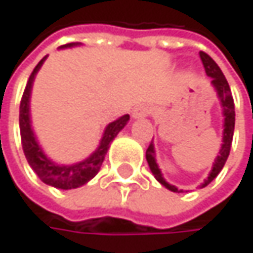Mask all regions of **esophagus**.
<instances>
[{"label":"esophagus","mask_w":253,"mask_h":253,"mask_svg":"<svg viewBox=\"0 0 253 253\" xmlns=\"http://www.w3.org/2000/svg\"><path fill=\"white\" fill-rule=\"evenodd\" d=\"M150 112H152L150 107H147V106H138V107L134 109L132 116H134L135 119H138V118H146V116L150 115Z\"/></svg>","instance_id":"34e87169"}]
</instances>
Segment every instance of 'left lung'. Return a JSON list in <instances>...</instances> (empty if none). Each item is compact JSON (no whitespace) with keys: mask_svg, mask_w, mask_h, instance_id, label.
<instances>
[{"mask_svg":"<svg viewBox=\"0 0 253 253\" xmlns=\"http://www.w3.org/2000/svg\"><path fill=\"white\" fill-rule=\"evenodd\" d=\"M200 60L203 63L205 67V72L208 76H211V84L213 85L216 94H218V98L221 101V107H222V115H224V131H222V144H221V149H219V153L213 162V167H212V171L209 172L208 178L202 183L200 189L202 187H206L219 172L221 169L224 168L225 162H227V158L230 155V149H231V141H233V134H234V118H236V113H234V101H233V95H231V91H230V85L224 76V73L221 72L219 66L212 60L211 56H208L206 53L200 51ZM146 159H147V164L150 167V171L153 172L155 178L162 184L165 186L168 190L171 191H181L178 190L175 186L169 184L165 181V178L162 177V172L156 164V152H155V144H153V140L152 143L149 144L147 150H146Z\"/></svg>","mask_w":253,"mask_h":253,"instance_id":"left-lung-1","label":"left lung"}]
</instances>
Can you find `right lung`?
<instances>
[{
	"label": "right lung",
	"mask_w": 253,
	"mask_h": 253,
	"mask_svg": "<svg viewBox=\"0 0 253 253\" xmlns=\"http://www.w3.org/2000/svg\"><path fill=\"white\" fill-rule=\"evenodd\" d=\"M75 45H78V42L66 44V45H62L60 48L75 47ZM45 59L47 57H44L40 63L35 66L34 72L29 76V81H28L26 88L23 91V95H22L20 113H19L22 147H23V153H25V156L28 159V164L35 171V174L40 177L41 181H44L45 184L53 186L56 189H76V187H81V186L86 184L100 171L101 164L104 161V156H106V153H107V150L110 147V143L118 135V132L126 125V122L129 121V115H125V116L110 122L106 126L103 138L100 141V146L85 161L73 164V165H57V164H54L51 159H48L44 155L42 149L40 147V144H38V141L35 138V134L32 131V126H31V115H29V98H31L32 84H34L37 72L41 69V66H42Z\"/></svg>",
	"instance_id": "right-lung-1"
}]
</instances>
